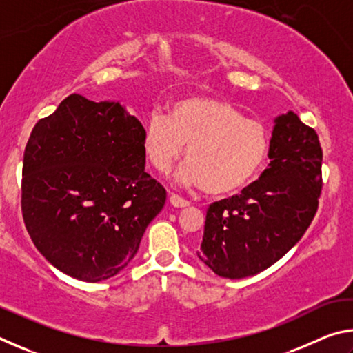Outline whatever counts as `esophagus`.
I'll return each instance as SVG.
<instances>
[{
	"instance_id": "1",
	"label": "esophagus",
	"mask_w": 353,
	"mask_h": 353,
	"mask_svg": "<svg viewBox=\"0 0 353 353\" xmlns=\"http://www.w3.org/2000/svg\"><path fill=\"white\" fill-rule=\"evenodd\" d=\"M170 202H171V205H174L177 208H183V207H188L190 205L188 201H185L183 198H181V196H177V194H171L170 196Z\"/></svg>"
}]
</instances>
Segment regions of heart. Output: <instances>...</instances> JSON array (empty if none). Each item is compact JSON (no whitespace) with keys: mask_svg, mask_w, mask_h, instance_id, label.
<instances>
[{"mask_svg":"<svg viewBox=\"0 0 353 353\" xmlns=\"http://www.w3.org/2000/svg\"><path fill=\"white\" fill-rule=\"evenodd\" d=\"M270 132L244 118L225 101L188 97L171 104L168 117L154 112L143 130V151L149 165L168 174L182 155L183 185H199L214 196L234 194L256 176L270 152Z\"/></svg>","mask_w":353,"mask_h":353,"instance_id":"heart-1","label":"heart"}]
</instances>
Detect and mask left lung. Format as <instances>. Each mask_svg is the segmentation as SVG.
<instances>
[{
    "label": "left lung",
    "instance_id": "8db88e82",
    "mask_svg": "<svg viewBox=\"0 0 353 353\" xmlns=\"http://www.w3.org/2000/svg\"><path fill=\"white\" fill-rule=\"evenodd\" d=\"M268 168L259 181L208 207L196 254L225 279L255 276L301 240L318 212L322 148L294 112L276 118Z\"/></svg>",
    "mask_w": 353,
    "mask_h": 353
}]
</instances>
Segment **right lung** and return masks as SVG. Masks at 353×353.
<instances>
[{
  "label": "right lung",
  "mask_w": 353,
  "mask_h": 353,
  "mask_svg": "<svg viewBox=\"0 0 353 353\" xmlns=\"http://www.w3.org/2000/svg\"><path fill=\"white\" fill-rule=\"evenodd\" d=\"M143 130L119 103L76 93L34 126L23 155V221L67 276H117L162 212L166 190L145 171Z\"/></svg>",
  "instance_id": "add662e5"
}]
</instances>
